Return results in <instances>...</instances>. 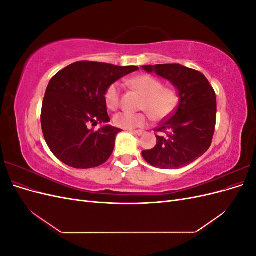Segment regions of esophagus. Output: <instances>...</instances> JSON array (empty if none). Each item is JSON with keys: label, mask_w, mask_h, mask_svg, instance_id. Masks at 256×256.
Segmentation results:
<instances>
[{"label": "esophagus", "mask_w": 256, "mask_h": 256, "mask_svg": "<svg viewBox=\"0 0 256 256\" xmlns=\"http://www.w3.org/2000/svg\"><path fill=\"white\" fill-rule=\"evenodd\" d=\"M130 131H131V132H132L134 134H136V136H138L143 134V131H141V130H130Z\"/></svg>", "instance_id": "1"}]
</instances>
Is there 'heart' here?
Segmentation results:
<instances>
[{
	"label": "heart",
	"mask_w": 256,
	"mask_h": 256,
	"mask_svg": "<svg viewBox=\"0 0 256 256\" xmlns=\"http://www.w3.org/2000/svg\"><path fill=\"white\" fill-rule=\"evenodd\" d=\"M141 94L144 95L140 108L144 112H120L113 118L116 127L122 129H134L144 127L150 120H161L171 115L180 102V95L175 88L164 86V82L150 74H140L128 81ZM122 88L115 82L108 86L104 92V102L108 109L118 110L120 106Z\"/></svg>",
	"instance_id": "b5f03b06"
}]
</instances>
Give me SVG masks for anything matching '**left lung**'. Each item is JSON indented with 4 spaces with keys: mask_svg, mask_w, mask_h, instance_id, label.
Wrapping results in <instances>:
<instances>
[{
    "mask_svg": "<svg viewBox=\"0 0 256 256\" xmlns=\"http://www.w3.org/2000/svg\"><path fill=\"white\" fill-rule=\"evenodd\" d=\"M174 84L180 104L154 128L157 144L143 150L145 161L159 168H180L205 154L212 145L216 120V92L206 76L180 64L142 66Z\"/></svg>",
    "mask_w": 256,
    "mask_h": 256,
    "instance_id": "8db88e82",
    "label": "left lung"
}]
</instances>
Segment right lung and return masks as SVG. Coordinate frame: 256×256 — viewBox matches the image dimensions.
<instances>
[{
	"instance_id": "right-lung-1",
	"label": "right lung",
	"mask_w": 256,
	"mask_h": 256,
	"mask_svg": "<svg viewBox=\"0 0 256 256\" xmlns=\"http://www.w3.org/2000/svg\"><path fill=\"white\" fill-rule=\"evenodd\" d=\"M138 69L81 60L52 76L44 97L40 122L54 156L74 168H96L110 158L122 129L108 125L94 130L88 126L110 122L104 102L108 86Z\"/></svg>"
}]
</instances>
